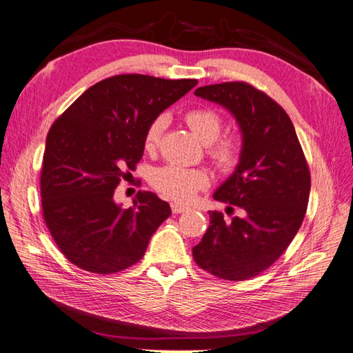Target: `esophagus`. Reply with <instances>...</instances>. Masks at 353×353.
<instances>
[{
  "label": "esophagus",
  "mask_w": 353,
  "mask_h": 353,
  "mask_svg": "<svg viewBox=\"0 0 353 353\" xmlns=\"http://www.w3.org/2000/svg\"><path fill=\"white\" fill-rule=\"evenodd\" d=\"M171 211H172V214H182L185 211H188V208L181 205V203H176L174 201V203H171Z\"/></svg>",
  "instance_id": "esophagus-1"
}]
</instances>
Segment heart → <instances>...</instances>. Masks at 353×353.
<instances>
[{
	"label": "heart",
	"instance_id": "1",
	"mask_svg": "<svg viewBox=\"0 0 353 353\" xmlns=\"http://www.w3.org/2000/svg\"><path fill=\"white\" fill-rule=\"evenodd\" d=\"M185 123L203 144H211L209 154L221 170H232L235 167L241 152L239 141L234 137L216 139L220 137L223 119L215 110L205 108L191 109L185 114ZM165 127H167L165 115L153 119L144 137L145 150H154L157 147ZM150 182L162 196L176 200L179 203H188L199 190L205 188L208 177L201 170L181 167V165H165L152 171Z\"/></svg>",
	"mask_w": 353,
	"mask_h": 353
}]
</instances>
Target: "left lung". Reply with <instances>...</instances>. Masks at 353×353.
Here are the masks:
<instances>
[{"label":"left lung","mask_w":353,"mask_h":353,"mask_svg":"<svg viewBox=\"0 0 353 353\" xmlns=\"http://www.w3.org/2000/svg\"><path fill=\"white\" fill-rule=\"evenodd\" d=\"M194 94L230 112L241 132L239 161L214 199L239 206L244 215L226 223L221 212L209 211V228L192 256L220 279H250L272 265L301 229L311 191L308 163L287 112L264 92L229 81Z\"/></svg>","instance_id":"8db88e82"}]
</instances>
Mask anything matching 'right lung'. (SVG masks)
<instances>
[{
	"label": "right lung",
	"instance_id": "right-lung-1",
	"mask_svg": "<svg viewBox=\"0 0 353 353\" xmlns=\"http://www.w3.org/2000/svg\"><path fill=\"white\" fill-rule=\"evenodd\" d=\"M197 83L115 76L89 88L52 124L41 174L43 219L74 265L110 274L144 256L171 208L139 191L133 206L123 209L114 192L142 159L148 125Z\"/></svg>",
	"mask_w": 353,
	"mask_h": 353
}]
</instances>
